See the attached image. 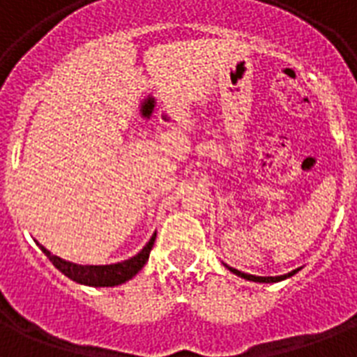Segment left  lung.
Wrapping results in <instances>:
<instances>
[{"label":"left lung","mask_w":357,"mask_h":357,"mask_svg":"<svg viewBox=\"0 0 357 357\" xmlns=\"http://www.w3.org/2000/svg\"><path fill=\"white\" fill-rule=\"evenodd\" d=\"M229 271L234 272V274H237V276H241V278H244V280H250V282H265V283H268V282H280V280H285V278H289V276H293V274H296V272L298 271H293V272H289V274H285V276H274V278H263V276H252V274H244V272H241V271H235V268H231V266H228Z\"/></svg>","instance_id":"8db88e82"}]
</instances>
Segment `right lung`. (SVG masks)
I'll list each match as a JSON object with an SVG mask.
<instances>
[{
  "label": "right lung",
  "mask_w": 357,
  "mask_h": 357,
  "mask_svg": "<svg viewBox=\"0 0 357 357\" xmlns=\"http://www.w3.org/2000/svg\"><path fill=\"white\" fill-rule=\"evenodd\" d=\"M155 243V235L150 238V243L146 244L140 254L122 263H114V265H75L70 261H64L57 255H53L50 250L40 246V250L50 257L55 268L63 272L64 276H68L70 280H74L77 283H85V285H92V287H114L120 283L128 282L137 274V272L146 265V261L150 257V252Z\"/></svg>",
  "instance_id": "add662e5"
}]
</instances>
